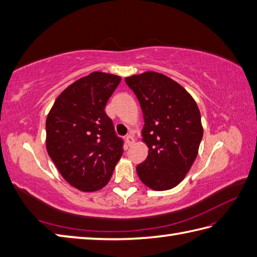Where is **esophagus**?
Masks as SVG:
<instances>
[{"label": "esophagus", "instance_id": "1", "mask_svg": "<svg viewBox=\"0 0 257 257\" xmlns=\"http://www.w3.org/2000/svg\"><path fill=\"white\" fill-rule=\"evenodd\" d=\"M125 143H127L128 146H132L135 143V139L133 136H130V135L127 136V137H125Z\"/></svg>", "mask_w": 257, "mask_h": 257}]
</instances>
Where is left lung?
<instances>
[{
  "label": "left lung",
  "mask_w": 257,
  "mask_h": 257,
  "mask_svg": "<svg viewBox=\"0 0 257 257\" xmlns=\"http://www.w3.org/2000/svg\"><path fill=\"white\" fill-rule=\"evenodd\" d=\"M143 110V142L149 148L137 166L140 180L154 190L176 187L189 172L203 138L194 98L163 73L148 71L124 79Z\"/></svg>",
  "instance_id": "1"
}]
</instances>
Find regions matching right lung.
Instances as JSON below:
<instances>
[{
    "label": "right lung",
    "instance_id": "right-lung-1",
    "mask_svg": "<svg viewBox=\"0 0 257 257\" xmlns=\"http://www.w3.org/2000/svg\"><path fill=\"white\" fill-rule=\"evenodd\" d=\"M121 81L119 75L92 72L60 93L47 117V150L60 174L81 192H97L111 178L122 156L121 138L104 112Z\"/></svg>",
    "mask_w": 257,
    "mask_h": 257
}]
</instances>
